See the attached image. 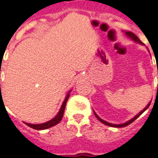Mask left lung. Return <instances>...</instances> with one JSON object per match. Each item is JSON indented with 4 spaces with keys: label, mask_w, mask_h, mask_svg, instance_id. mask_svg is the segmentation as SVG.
Wrapping results in <instances>:
<instances>
[{
    "label": "left lung",
    "mask_w": 158,
    "mask_h": 158,
    "mask_svg": "<svg viewBox=\"0 0 158 158\" xmlns=\"http://www.w3.org/2000/svg\"><path fill=\"white\" fill-rule=\"evenodd\" d=\"M125 34L127 35V36L129 37V38H130L131 40H132L133 41H135V43H139V44H142V45H144V44H143L142 43L141 41H140V40H139V38H138V37H137L136 35H135L133 32H131V31H125ZM150 103H151V101H150L149 103H148V105L146 106L145 108L143 109V110H142L141 111H140V112L139 113V114H137L135 115V116L134 118H132L130 119L129 121L126 122V123H122V124H113V123H108V122L105 121V120H103V119H102V118H100V117L98 116V115H97V114H96V112H95L94 110H93V112H94L95 116L97 117V118L98 119V120H99L100 122H101L102 123L105 124V125L110 126V127H126V126H127V125H129V124L131 123H132V122H134L135 120V119H136L137 118H138V117L140 116V115H141L142 114H143V113L144 112V111H145V110L148 108V106H150Z\"/></svg>",
    "instance_id": "obj_1"
}]
</instances>
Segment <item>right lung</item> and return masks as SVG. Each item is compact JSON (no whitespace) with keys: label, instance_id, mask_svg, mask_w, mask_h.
<instances>
[{"label":"right lung","instance_id":"add662e5","mask_svg":"<svg viewBox=\"0 0 158 158\" xmlns=\"http://www.w3.org/2000/svg\"><path fill=\"white\" fill-rule=\"evenodd\" d=\"M71 92V90L69 91L68 93L66 94V98L64 100L63 103L61 105V109L59 110V112L57 113V114L52 118L49 121L46 122V123H40V124H31V123H25L28 127L33 128V129H35V130H45V129H48V128L52 127L53 126L57 125V123H59L61 120L62 119V117H63L64 114V111H65V108H66V102H67V100L70 97V93Z\"/></svg>","mask_w":158,"mask_h":158}]
</instances>
